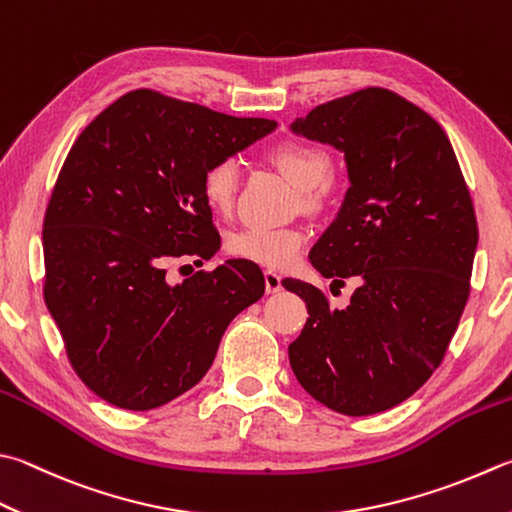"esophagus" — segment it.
Returning <instances> with one entry per match:
<instances>
[{"mask_svg": "<svg viewBox=\"0 0 512 512\" xmlns=\"http://www.w3.org/2000/svg\"><path fill=\"white\" fill-rule=\"evenodd\" d=\"M283 278L278 276L276 272H272V269H267L265 272V289H267V294H276V292H281L283 289Z\"/></svg>", "mask_w": 512, "mask_h": 512, "instance_id": "34e87169", "label": "esophagus"}]
</instances>
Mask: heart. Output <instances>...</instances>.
Masks as SVG:
<instances>
[{
	"label": "heart",
	"instance_id": "1",
	"mask_svg": "<svg viewBox=\"0 0 512 512\" xmlns=\"http://www.w3.org/2000/svg\"><path fill=\"white\" fill-rule=\"evenodd\" d=\"M278 171L301 189L303 209L314 211L327 196V180L332 176V158L312 142L287 140L269 151ZM240 162L218 158L202 171V196L216 216L231 214L238 194ZM307 245V234L298 227H245L227 236V252L260 267H292Z\"/></svg>",
	"mask_w": 512,
	"mask_h": 512
}]
</instances>
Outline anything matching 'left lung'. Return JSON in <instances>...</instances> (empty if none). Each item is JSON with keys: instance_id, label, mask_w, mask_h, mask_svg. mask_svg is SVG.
<instances>
[{"instance_id": "left-lung-1", "label": "left lung", "mask_w": 512, "mask_h": 512, "mask_svg": "<svg viewBox=\"0 0 512 512\" xmlns=\"http://www.w3.org/2000/svg\"><path fill=\"white\" fill-rule=\"evenodd\" d=\"M292 131L343 153L350 189L310 260L359 287L332 310L321 289L285 278L310 314L289 365L334 412L390 410L439 368L464 314L479 240L464 173L439 122L379 86L316 106Z\"/></svg>"}]
</instances>
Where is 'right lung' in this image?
<instances>
[{
  "label": "right lung",
  "mask_w": 512,
  "mask_h": 512,
  "mask_svg": "<svg viewBox=\"0 0 512 512\" xmlns=\"http://www.w3.org/2000/svg\"><path fill=\"white\" fill-rule=\"evenodd\" d=\"M276 129L138 89L86 127L44 216V301L66 354L111 406L153 410L207 374L234 316L265 292L249 260L167 281L220 249L202 171Z\"/></svg>",
  "instance_id": "1"
}]
</instances>
